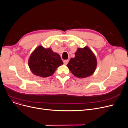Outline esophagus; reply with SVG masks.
<instances>
[{"label":"esophagus","mask_w":128,"mask_h":128,"mask_svg":"<svg viewBox=\"0 0 128 128\" xmlns=\"http://www.w3.org/2000/svg\"><path fill=\"white\" fill-rule=\"evenodd\" d=\"M68 62H69L68 60H64V61H63L64 64L65 65H67V64H68Z\"/></svg>","instance_id":"34e87169"}]
</instances>
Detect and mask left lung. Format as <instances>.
<instances>
[{
    "label": "left lung",
    "instance_id": "8db88e82",
    "mask_svg": "<svg viewBox=\"0 0 128 128\" xmlns=\"http://www.w3.org/2000/svg\"><path fill=\"white\" fill-rule=\"evenodd\" d=\"M75 55V58H71L67 65L72 74L80 78L92 75L96 68L97 60L89 47L78 48Z\"/></svg>",
    "mask_w": 128,
    "mask_h": 128
}]
</instances>
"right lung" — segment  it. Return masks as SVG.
Instances as JSON below:
<instances>
[{"label":"right lung","instance_id":"right-lung-1","mask_svg":"<svg viewBox=\"0 0 128 128\" xmlns=\"http://www.w3.org/2000/svg\"><path fill=\"white\" fill-rule=\"evenodd\" d=\"M63 62L58 54L51 49L38 46L32 52L28 60L29 68L34 74L42 77L52 75Z\"/></svg>","mask_w":128,"mask_h":128}]
</instances>
